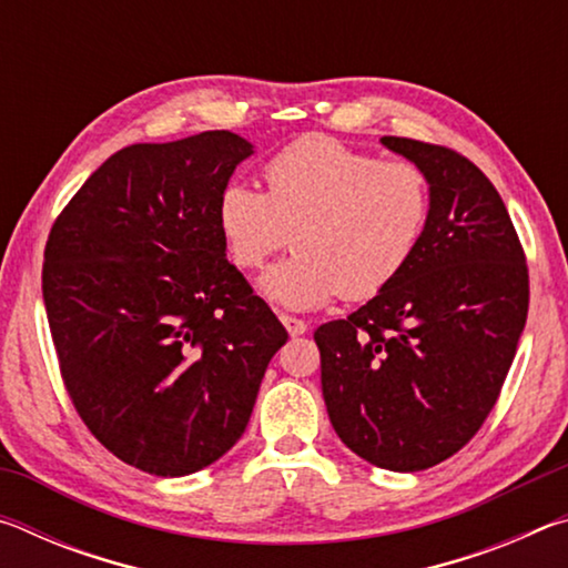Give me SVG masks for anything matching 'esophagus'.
Here are the masks:
<instances>
[{
    "instance_id": "esophagus-1",
    "label": "esophagus",
    "mask_w": 568,
    "mask_h": 568,
    "mask_svg": "<svg viewBox=\"0 0 568 568\" xmlns=\"http://www.w3.org/2000/svg\"><path fill=\"white\" fill-rule=\"evenodd\" d=\"M281 323L285 325V331L297 338V335H303L307 331V323L301 318H293V315H281Z\"/></svg>"
}]
</instances>
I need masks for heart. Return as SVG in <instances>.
<instances>
[{"label":"heart","mask_w":568,"mask_h":568,"mask_svg":"<svg viewBox=\"0 0 568 568\" xmlns=\"http://www.w3.org/2000/svg\"><path fill=\"white\" fill-rule=\"evenodd\" d=\"M267 192L227 185L217 227L237 267H261L293 230L295 253L267 267L261 291L287 311H313L335 295L363 301L398 277L430 215L428 175L406 160H381L311 134L265 165Z\"/></svg>","instance_id":"obj_1"}]
</instances>
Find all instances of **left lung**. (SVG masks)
<instances>
[{
    "instance_id": "8db88e82",
    "label": "left lung",
    "mask_w": 568,
    "mask_h": 568,
    "mask_svg": "<svg viewBox=\"0 0 568 568\" xmlns=\"http://www.w3.org/2000/svg\"><path fill=\"white\" fill-rule=\"evenodd\" d=\"M428 175L430 215L398 277L315 331L335 434L388 470H423L484 426L528 313V267L501 195L456 150L381 138Z\"/></svg>"
}]
</instances>
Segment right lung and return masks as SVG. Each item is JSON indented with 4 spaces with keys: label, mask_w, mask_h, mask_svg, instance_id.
Returning a JSON list of instances; mask_svg holds the SVG:
<instances>
[{
    "label": "right lung",
    "mask_w": 568,
    "mask_h": 568,
    "mask_svg": "<svg viewBox=\"0 0 568 568\" xmlns=\"http://www.w3.org/2000/svg\"><path fill=\"white\" fill-rule=\"evenodd\" d=\"M250 155L227 130L124 148L47 240L42 295L64 388L92 436L152 476L227 454L287 341L217 227L220 195Z\"/></svg>",
    "instance_id": "obj_1"
}]
</instances>
